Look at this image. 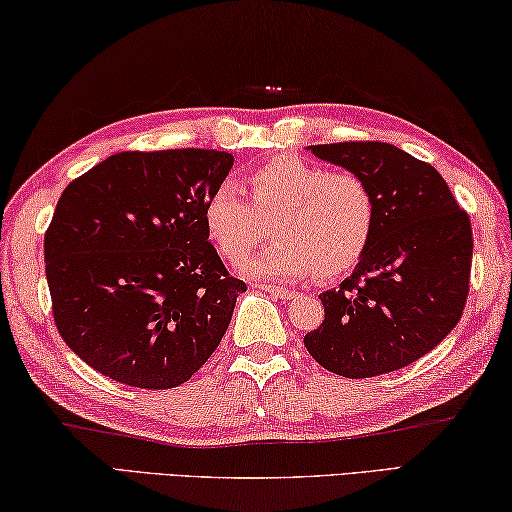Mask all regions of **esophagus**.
Returning <instances> with one entry per match:
<instances>
[{
    "label": "esophagus",
    "instance_id": "1",
    "mask_svg": "<svg viewBox=\"0 0 512 512\" xmlns=\"http://www.w3.org/2000/svg\"><path fill=\"white\" fill-rule=\"evenodd\" d=\"M258 288L274 294V297H279V299H292L294 297V290L283 288V285H267V283H263V285H258Z\"/></svg>",
    "mask_w": 512,
    "mask_h": 512
}]
</instances>
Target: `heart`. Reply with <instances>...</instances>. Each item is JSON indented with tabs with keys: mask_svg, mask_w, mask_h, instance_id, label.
<instances>
[{
	"mask_svg": "<svg viewBox=\"0 0 512 512\" xmlns=\"http://www.w3.org/2000/svg\"><path fill=\"white\" fill-rule=\"evenodd\" d=\"M245 184L251 202L224 182L206 195V236L229 263L245 261L265 238L274 240L245 265L256 276L321 279L346 274L371 245L378 204L362 175L310 164L299 157H272L251 168Z\"/></svg>",
	"mask_w": 512,
	"mask_h": 512,
	"instance_id": "heart-1",
	"label": "heart"
}]
</instances>
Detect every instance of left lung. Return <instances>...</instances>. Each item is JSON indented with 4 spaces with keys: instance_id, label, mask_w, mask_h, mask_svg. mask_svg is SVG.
<instances>
[{
    "instance_id": "obj_1",
    "label": "left lung",
    "mask_w": 512,
    "mask_h": 512,
    "mask_svg": "<svg viewBox=\"0 0 512 512\" xmlns=\"http://www.w3.org/2000/svg\"><path fill=\"white\" fill-rule=\"evenodd\" d=\"M312 152L362 175L378 218L355 272L319 297L326 317L303 344L344 378L405 369L441 344L463 315L472 270L468 213L434 166L391 143H321Z\"/></svg>"
}]
</instances>
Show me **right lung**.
I'll return each instance as SVG.
<instances>
[{"label": "right lung", "instance_id": "1", "mask_svg": "<svg viewBox=\"0 0 512 512\" xmlns=\"http://www.w3.org/2000/svg\"><path fill=\"white\" fill-rule=\"evenodd\" d=\"M231 166L224 150H125L62 191L44 233L53 321L105 378L173 389L227 333L247 285L220 261L202 209Z\"/></svg>", "mask_w": 512, "mask_h": 512}]
</instances>
